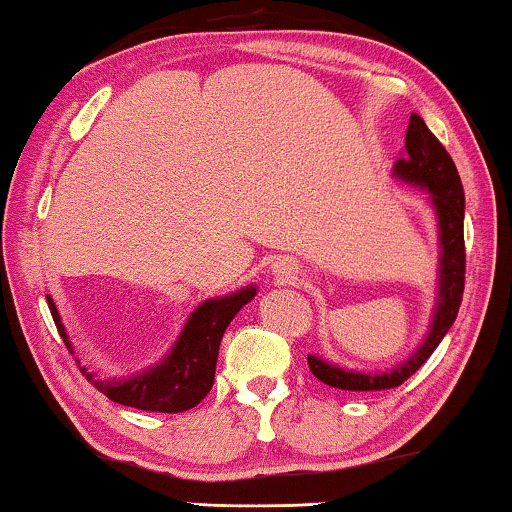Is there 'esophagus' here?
Segmentation results:
<instances>
[{
  "instance_id": "1",
  "label": "esophagus",
  "mask_w": 512,
  "mask_h": 512,
  "mask_svg": "<svg viewBox=\"0 0 512 512\" xmlns=\"http://www.w3.org/2000/svg\"><path fill=\"white\" fill-rule=\"evenodd\" d=\"M272 275H275L277 282L291 284L298 279V268L296 263L289 261V258H279V261H275V265H272Z\"/></svg>"
}]
</instances>
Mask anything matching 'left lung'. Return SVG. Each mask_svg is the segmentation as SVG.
Listing matches in <instances>:
<instances>
[{
  "mask_svg": "<svg viewBox=\"0 0 512 512\" xmlns=\"http://www.w3.org/2000/svg\"><path fill=\"white\" fill-rule=\"evenodd\" d=\"M391 174H394V179L403 181V184L424 191L433 214H436L440 254L436 305H433L431 312L429 331H426L424 340L419 342V347L408 359L396 363L391 370H382V373L342 368L338 363L321 359V356H307V363H310L314 377L333 389L382 391L401 387L436 352L440 340L445 338L454 324V319H457L461 296H464V186H461L459 172L452 163L450 153L433 137V132L426 128L422 116L410 114L403 156L396 160Z\"/></svg>",
  "mask_w": 512,
  "mask_h": 512,
  "instance_id": "1",
  "label": "left lung"
}]
</instances>
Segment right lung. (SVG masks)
<instances>
[{
    "label": "right lung",
    "instance_id": "1",
    "mask_svg": "<svg viewBox=\"0 0 512 512\" xmlns=\"http://www.w3.org/2000/svg\"><path fill=\"white\" fill-rule=\"evenodd\" d=\"M256 284L242 286L240 291L228 293V296L207 298L191 312L184 328L174 340V345L167 349V354L153 366L132 373L130 377H100L93 370L81 366V373L93 384L97 391H102L109 401L128 405V408L149 410V412H184L198 405L209 394L214 384L216 373V356L223 333L235 314L244 305L251 303L256 296ZM51 307L53 321L58 326V333L65 340L69 352L74 354L72 342H69L67 328L62 324L58 307L53 298L46 296Z\"/></svg>",
    "mask_w": 512,
    "mask_h": 512
}]
</instances>
